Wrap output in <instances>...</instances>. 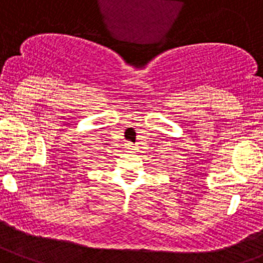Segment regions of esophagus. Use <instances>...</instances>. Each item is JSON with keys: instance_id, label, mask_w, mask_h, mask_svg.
<instances>
[{"instance_id": "esophagus-1", "label": "esophagus", "mask_w": 263, "mask_h": 263, "mask_svg": "<svg viewBox=\"0 0 263 263\" xmlns=\"http://www.w3.org/2000/svg\"><path fill=\"white\" fill-rule=\"evenodd\" d=\"M124 147H125V149H127V151H134V149H135V145H134V143H131V142L125 143Z\"/></svg>"}]
</instances>
